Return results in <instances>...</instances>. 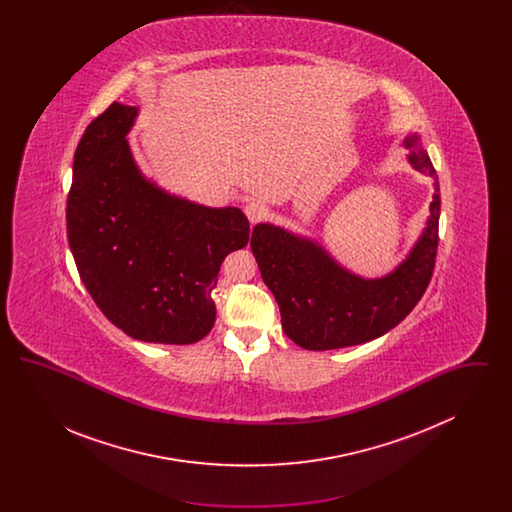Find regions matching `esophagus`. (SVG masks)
Returning a JSON list of instances; mask_svg holds the SVG:
<instances>
[{"label":"esophagus","mask_w":512,"mask_h":512,"mask_svg":"<svg viewBox=\"0 0 512 512\" xmlns=\"http://www.w3.org/2000/svg\"><path fill=\"white\" fill-rule=\"evenodd\" d=\"M245 215H247V219H249L251 224H257V222L267 219L268 209L259 201H251V203L245 205Z\"/></svg>","instance_id":"34e87169"}]
</instances>
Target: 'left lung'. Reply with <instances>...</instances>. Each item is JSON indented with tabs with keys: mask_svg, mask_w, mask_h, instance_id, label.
Returning a JSON list of instances; mask_svg holds the SVG:
<instances>
[{
	"mask_svg": "<svg viewBox=\"0 0 512 512\" xmlns=\"http://www.w3.org/2000/svg\"><path fill=\"white\" fill-rule=\"evenodd\" d=\"M403 146L414 171L436 182L422 234L388 274L363 278L340 265L317 240L270 222L253 228L251 251L276 297L282 328L299 347L326 351L376 340L407 317L426 292L438 253V176L418 134H409Z\"/></svg>",
	"mask_w": 512,
	"mask_h": 512,
	"instance_id": "left-lung-1",
	"label": "left lung"
}]
</instances>
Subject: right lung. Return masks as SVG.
<instances>
[{
    "instance_id": "add662e5",
    "label": "right lung",
    "mask_w": 512,
    "mask_h": 512,
    "mask_svg": "<svg viewBox=\"0 0 512 512\" xmlns=\"http://www.w3.org/2000/svg\"><path fill=\"white\" fill-rule=\"evenodd\" d=\"M138 107L111 103L74 151L67 232L78 274L101 313L130 338L188 345L217 317L224 257L249 242L238 207H205L159 188L130 144Z\"/></svg>"
}]
</instances>
